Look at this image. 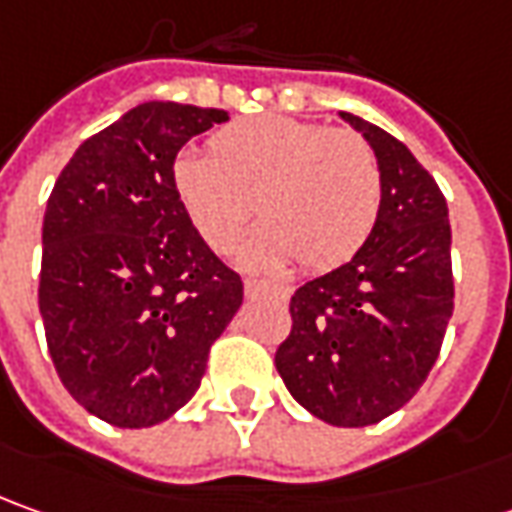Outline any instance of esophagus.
<instances>
[{"label": "esophagus", "mask_w": 512, "mask_h": 512, "mask_svg": "<svg viewBox=\"0 0 512 512\" xmlns=\"http://www.w3.org/2000/svg\"><path fill=\"white\" fill-rule=\"evenodd\" d=\"M246 294H257V291H272L274 297H280V300H286L289 297V291L283 289V286H274V283H266V280H257V277H249L246 283Z\"/></svg>", "instance_id": "esophagus-1"}]
</instances>
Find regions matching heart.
Segmentation results:
<instances>
[{"label":"heart","instance_id":"1","mask_svg":"<svg viewBox=\"0 0 512 512\" xmlns=\"http://www.w3.org/2000/svg\"><path fill=\"white\" fill-rule=\"evenodd\" d=\"M175 195L212 249H229L252 212L255 235L243 263L309 272L343 266L371 238L382 203L374 150L360 135L286 115L223 127L212 155L184 152L172 164Z\"/></svg>","mask_w":512,"mask_h":512}]
</instances>
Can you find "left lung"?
Returning <instances> with one entry per match:
<instances>
[{"label":"left lung","mask_w":512,"mask_h":512,"mask_svg":"<svg viewBox=\"0 0 512 512\" xmlns=\"http://www.w3.org/2000/svg\"><path fill=\"white\" fill-rule=\"evenodd\" d=\"M374 150L382 203L371 238L291 297L274 365L309 414L362 428L399 411L439 357L453 314L448 203L402 141L340 113Z\"/></svg>","instance_id":"1"}]
</instances>
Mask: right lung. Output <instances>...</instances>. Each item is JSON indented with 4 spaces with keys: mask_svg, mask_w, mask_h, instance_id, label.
<instances>
[{
    "mask_svg": "<svg viewBox=\"0 0 512 512\" xmlns=\"http://www.w3.org/2000/svg\"><path fill=\"white\" fill-rule=\"evenodd\" d=\"M226 110L144 101L81 144L47 198L39 311L70 397L115 428L195 397L243 283L203 243L172 164Z\"/></svg>",
    "mask_w": 512,
    "mask_h": 512,
    "instance_id": "right-lung-1",
    "label": "right lung"
}]
</instances>
